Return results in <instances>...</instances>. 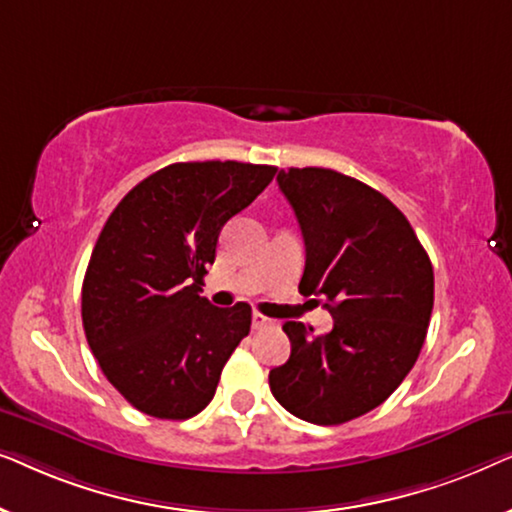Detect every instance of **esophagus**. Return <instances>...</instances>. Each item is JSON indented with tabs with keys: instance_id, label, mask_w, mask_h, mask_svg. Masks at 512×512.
Returning <instances> with one entry per match:
<instances>
[{
	"instance_id": "esophagus-1",
	"label": "esophagus",
	"mask_w": 512,
	"mask_h": 512,
	"mask_svg": "<svg viewBox=\"0 0 512 512\" xmlns=\"http://www.w3.org/2000/svg\"><path fill=\"white\" fill-rule=\"evenodd\" d=\"M251 326H254L256 331H261V328L272 326V319H268V317H265V314H261V312H254V314H251Z\"/></svg>"
}]
</instances>
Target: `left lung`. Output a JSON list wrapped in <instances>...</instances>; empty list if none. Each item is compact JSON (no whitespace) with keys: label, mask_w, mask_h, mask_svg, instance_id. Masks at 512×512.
Returning a JSON list of instances; mask_svg holds the SVG:
<instances>
[{"label":"left lung","mask_w":512,"mask_h":512,"mask_svg":"<svg viewBox=\"0 0 512 512\" xmlns=\"http://www.w3.org/2000/svg\"><path fill=\"white\" fill-rule=\"evenodd\" d=\"M305 240L298 291L333 317L314 335L286 321L291 356L270 370L279 405L331 426L394 394L422 352L433 310V268L410 221L380 191L324 167L277 174Z\"/></svg>","instance_id":"left-lung-1"}]
</instances>
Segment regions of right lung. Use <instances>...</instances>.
<instances>
[{
  "mask_svg": "<svg viewBox=\"0 0 512 512\" xmlns=\"http://www.w3.org/2000/svg\"><path fill=\"white\" fill-rule=\"evenodd\" d=\"M277 167L174 163L132 188L104 223L81 289L83 331L125 401L188 419L214 398L221 370L251 328V307H216L202 291L221 228Z\"/></svg>",
  "mask_w": 512,
  "mask_h": 512,
  "instance_id": "add662e5",
  "label": "right lung"
}]
</instances>
